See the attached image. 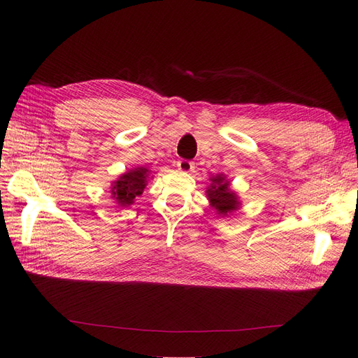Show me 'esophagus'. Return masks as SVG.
Returning a JSON list of instances; mask_svg holds the SVG:
<instances>
[{
  "instance_id": "1",
  "label": "esophagus",
  "mask_w": 358,
  "mask_h": 358,
  "mask_svg": "<svg viewBox=\"0 0 358 358\" xmlns=\"http://www.w3.org/2000/svg\"><path fill=\"white\" fill-rule=\"evenodd\" d=\"M178 169L183 173H192L194 169H196V166H194V162H191V161L180 159V161H178Z\"/></svg>"
}]
</instances>
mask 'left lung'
I'll return each mask as SVG.
<instances>
[{"mask_svg":"<svg viewBox=\"0 0 358 358\" xmlns=\"http://www.w3.org/2000/svg\"><path fill=\"white\" fill-rule=\"evenodd\" d=\"M209 180L210 185L206 188V197L216 213L220 216H229L242 208L241 197L231 189L230 180L225 175L210 176Z\"/></svg>","mask_w":358,"mask_h":358,"instance_id":"left-lung-1","label":"left lung"}]
</instances>
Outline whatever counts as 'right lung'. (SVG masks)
Masks as SVG:
<instances>
[{"instance_id":"add662e5","label":"right lung","mask_w":358,"mask_h":358,"mask_svg":"<svg viewBox=\"0 0 358 358\" xmlns=\"http://www.w3.org/2000/svg\"><path fill=\"white\" fill-rule=\"evenodd\" d=\"M149 176L150 170L145 166L129 169L112 182L110 199L121 208H128V206L134 204V200L143 194Z\"/></svg>"}]
</instances>
